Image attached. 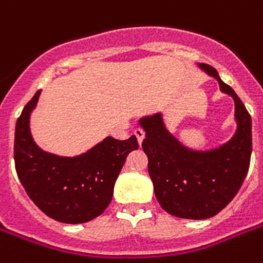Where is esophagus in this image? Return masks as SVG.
<instances>
[{
    "instance_id": "obj_1",
    "label": "esophagus",
    "mask_w": 263,
    "mask_h": 263,
    "mask_svg": "<svg viewBox=\"0 0 263 263\" xmlns=\"http://www.w3.org/2000/svg\"><path fill=\"white\" fill-rule=\"evenodd\" d=\"M134 134H135L136 139H138V143L142 144V142H143L144 139V131L142 129V128H136L135 131H134Z\"/></svg>"
}]
</instances>
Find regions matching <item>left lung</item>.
Segmentation results:
<instances>
[{
  "label": "left lung",
  "instance_id": "1",
  "mask_svg": "<svg viewBox=\"0 0 263 263\" xmlns=\"http://www.w3.org/2000/svg\"><path fill=\"white\" fill-rule=\"evenodd\" d=\"M198 68L218 82L220 91L235 102L236 131L218 147L194 150L180 142L165 125L161 111L139 119L146 132L142 147L148 158L157 200L179 218L204 220L216 216L240 190L251 158V116L236 92L208 64Z\"/></svg>",
  "mask_w": 263,
  "mask_h": 263
}]
</instances>
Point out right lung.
Instances as JSON below:
<instances>
[{
  "label": "right lung",
  "mask_w": 263,
  "mask_h": 263,
  "mask_svg": "<svg viewBox=\"0 0 263 263\" xmlns=\"http://www.w3.org/2000/svg\"><path fill=\"white\" fill-rule=\"evenodd\" d=\"M41 90L23 109L14 131V165L18 180L46 216L64 224H83L101 216L110 203L115 183L138 140L106 136L79 156L45 152L31 134V115Z\"/></svg>",
  "instance_id": "add662e5"
}]
</instances>
